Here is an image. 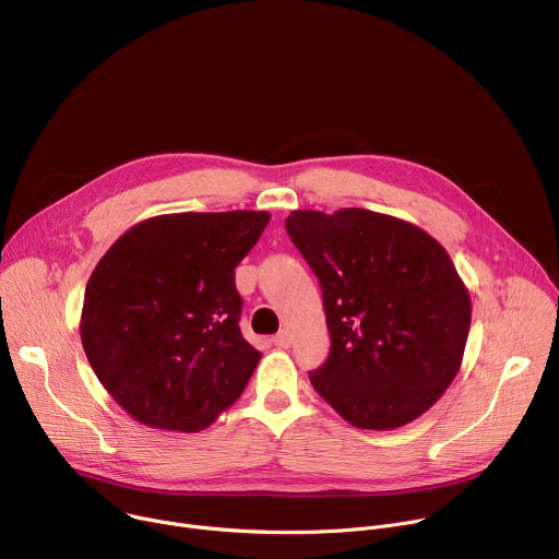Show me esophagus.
I'll list each match as a JSON object with an SVG mask.
<instances>
[{"mask_svg": "<svg viewBox=\"0 0 559 559\" xmlns=\"http://www.w3.org/2000/svg\"><path fill=\"white\" fill-rule=\"evenodd\" d=\"M274 345H276L278 349H287V347L292 345V336H289V332H278V334L274 336Z\"/></svg>", "mask_w": 559, "mask_h": 559, "instance_id": "1", "label": "esophagus"}]
</instances>
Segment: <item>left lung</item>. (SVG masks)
Instances as JSON below:
<instances>
[{
    "label": "left lung",
    "mask_w": 559,
    "mask_h": 559,
    "mask_svg": "<svg viewBox=\"0 0 559 559\" xmlns=\"http://www.w3.org/2000/svg\"><path fill=\"white\" fill-rule=\"evenodd\" d=\"M285 229L321 281L332 336L313 389L358 429L420 418L457 376L471 325L447 250L418 225L362 207L294 210Z\"/></svg>",
    "instance_id": "left-lung-1"
}]
</instances>
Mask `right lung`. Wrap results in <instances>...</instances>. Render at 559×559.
Here are the masks:
<instances>
[{
    "label": "right lung",
    "instance_id": "1",
    "mask_svg": "<svg viewBox=\"0 0 559 559\" xmlns=\"http://www.w3.org/2000/svg\"><path fill=\"white\" fill-rule=\"evenodd\" d=\"M270 212L158 214L126 229L91 274L79 334L136 423L194 433L248 386L261 352L241 334L234 267Z\"/></svg>",
    "mask_w": 559,
    "mask_h": 559
}]
</instances>
